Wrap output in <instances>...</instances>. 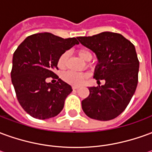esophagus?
<instances>
[{"instance_id": "obj_1", "label": "esophagus", "mask_w": 152, "mask_h": 152, "mask_svg": "<svg viewBox=\"0 0 152 152\" xmlns=\"http://www.w3.org/2000/svg\"><path fill=\"white\" fill-rule=\"evenodd\" d=\"M72 89H80V86H72Z\"/></svg>"}]
</instances>
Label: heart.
<instances>
[{
	"label": "heart",
	"instance_id": "1",
	"mask_svg": "<svg viewBox=\"0 0 152 152\" xmlns=\"http://www.w3.org/2000/svg\"><path fill=\"white\" fill-rule=\"evenodd\" d=\"M76 54L85 62H89L92 59L93 54L89 50L86 49H80L76 50ZM68 53L65 52L63 53L58 60V66L60 69H64L66 67V62H67ZM86 74L85 73H76L72 72H67L63 75V79L66 82L69 83L71 85H80L84 80L86 79Z\"/></svg>",
	"mask_w": 152,
	"mask_h": 152
}]
</instances>
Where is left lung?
I'll use <instances>...</instances> for the list:
<instances>
[{
  "label": "left lung",
  "mask_w": 152,
  "mask_h": 152,
  "mask_svg": "<svg viewBox=\"0 0 152 152\" xmlns=\"http://www.w3.org/2000/svg\"><path fill=\"white\" fill-rule=\"evenodd\" d=\"M96 54L94 77L105 85L89 87V95L81 102L84 112L98 121H110L124 112L135 93L139 62L135 47L122 35L104 31L77 37Z\"/></svg>",
  "instance_id": "obj_1"
}]
</instances>
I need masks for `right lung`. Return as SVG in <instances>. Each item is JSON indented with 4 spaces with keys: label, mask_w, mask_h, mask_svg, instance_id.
Wrapping results in <instances>:
<instances>
[{
    "label": "right lung",
    "mask_w": 152,
    "mask_h": 152,
    "mask_svg": "<svg viewBox=\"0 0 152 152\" xmlns=\"http://www.w3.org/2000/svg\"><path fill=\"white\" fill-rule=\"evenodd\" d=\"M79 42L76 38L63 39L49 32L31 35L22 42L13 55L12 84L19 104L32 117L46 120L58 115L72 86L58 78L59 57ZM58 79L55 84L46 79Z\"/></svg>",
    "instance_id": "right-lung-1"
}]
</instances>
